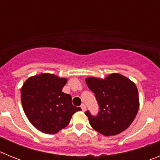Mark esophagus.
Returning <instances> with one entry per match:
<instances>
[{
  "mask_svg": "<svg viewBox=\"0 0 160 160\" xmlns=\"http://www.w3.org/2000/svg\"><path fill=\"white\" fill-rule=\"evenodd\" d=\"M81 108L82 110V111H86V110H87V107H86V105H85L84 103L81 105Z\"/></svg>",
  "mask_w": 160,
  "mask_h": 160,
  "instance_id": "1",
  "label": "esophagus"
}]
</instances>
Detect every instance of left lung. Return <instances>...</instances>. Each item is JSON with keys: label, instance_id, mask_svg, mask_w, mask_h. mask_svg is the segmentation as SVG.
I'll return each instance as SVG.
<instances>
[{"label": "left lung", "instance_id": "left-lung-1", "mask_svg": "<svg viewBox=\"0 0 160 160\" xmlns=\"http://www.w3.org/2000/svg\"><path fill=\"white\" fill-rule=\"evenodd\" d=\"M94 93L99 111L94 116L85 114L98 132L106 136L118 135L128 129L135 119L139 107L138 89L134 82L119 73H112L104 79H86Z\"/></svg>", "mask_w": 160, "mask_h": 160}]
</instances>
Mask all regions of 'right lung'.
Wrapping results in <instances>:
<instances>
[{"instance_id":"1","label":"right lung","mask_w":160,"mask_h":160,"mask_svg":"<svg viewBox=\"0 0 160 160\" xmlns=\"http://www.w3.org/2000/svg\"><path fill=\"white\" fill-rule=\"evenodd\" d=\"M67 79L50 73L29 78L21 90L22 104L32 125L46 134H56L81 111L72 104L70 94L62 92Z\"/></svg>"}]
</instances>
